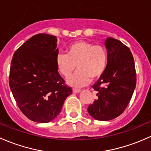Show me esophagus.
<instances>
[{
  "label": "esophagus",
  "mask_w": 151,
  "mask_h": 151,
  "mask_svg": "<svg viewBox=\"0 0 151 151\" xmlns=\"http://www.w3.org/2000/svg\"><path fill=\"white\" fill-rule=\"evenodd\" d=\"M73 92H75V93H78V92H80V91H81V89H80V88H73Z\"/></svg>",
  "instance_id": "esophagus-1"
}]
</instances>
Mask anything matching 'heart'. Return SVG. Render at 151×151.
I'll return each instance as SVG.
<instances>
[{
  "label": "heart",
  "mask_w": 151,
  "mask_h": 151,
  "mask_svg": "<svg viewBox=\"0 0 151 151\" xmlns=\"http://www.w3.org/2000/svg\"><path fill=\"white\" fill-rule=\"evenodd\" d=\"M108 60V52L103 46L79 41L67 48V54H59L56 64L59 72L65 78L72 74L77 65L78 70L68 78V83L73 86H83L90 78L94 80L104 73Z\"/></svg>",
  "instance_id": "obj_1"
}]
</instances>
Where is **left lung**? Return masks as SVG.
I'll use <instances>...</instances> for the list:
<instances>
[{"label":"left lung","instance_id":"1","mask_svg":"<svg viewBox=\"0 0 151 151\" xmlns=\"http://www.w3.org/2000/svg\"><path fill=\"white\" fill-rule=\"evenodd\" d=\"M108 60L105 72L92 86L97 99L88 105L90 116L99 121H109L125 110L136 86L134 61L129 48L115 38L105 42Z\"/></svg>","mask_w":151,"mask_h":151}]
</instances>
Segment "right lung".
I'll return each instance as SVG.
<instances>
[{"instance_id":"right-lung-1","label":"right lung","mask_w":151,"mask_h":151,"mask_svg":"<svg viewBox=\"0 0 151 151\" xmlns=\"http://www.w3.org/2000/svg\"><path fill=\"white\" fill-rule=\"evenodd\" d=\"M57 37L39 33L17 49L9 72V86L23 114L38 123H47L61 111L73 92L58 72Z\"/></svg>"}]
</instances>
